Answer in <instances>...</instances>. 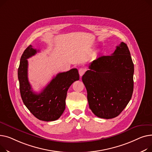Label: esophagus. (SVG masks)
<instances>
[{
  "mask_svg": "<svg viewBox=\"0 0 152 152\" xmlns=\"http://www.w3.org/2000/svg\"><path fill=\"white\" fill-rule=\"evenodd\" d=\"M78 72H79V75H80V77H82L85 72V69L84 68H80L78 70Z\"/></svg>",
  "mask_w": 152,
  "mask_h": 152,
  "instance_id": "1",
  "label": "esophagus"
}]
</instances>
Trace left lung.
<instances>
[{
  "instance_id": "1",
  "label": "left lung",
  "mask_w": 152,
  "mask_h": 152,
  "mask_svg": "<svg viewBox=\"0 0 152 152\" xmlns=\"http://www.w3.org/2000/svg\"><path fill=\"white\" fill-rule=\"evenodd\" d=\"M82 77L90 109L97 117H117L131 99L134 64L126 43L121 42L110 56L94 60Z\"/></svg>"
}]
</instances>
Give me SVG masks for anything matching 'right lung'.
<instances>
[{
    "instance_id": "add662e5",
    "label": "right lung",
    "mask_w": 152,
    "mask_h": 152,
    "mask_svg": "<svg viewBox=\"0 0 152 152\" xmlns=\"http://www.w3.org/2000/svg\"><path fill=\"white\" fill-rule=\"evenodd\" d=\"M37 51L30 45L21 57L18 70L20 94L24 105L34 117L42 121H55L63 113L68 89L79 80V74L77 69L59 73L41 93H34L28 80L27 59L35 55Z\"/></svg>"
}]
</instances>
